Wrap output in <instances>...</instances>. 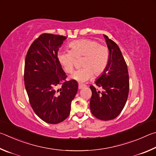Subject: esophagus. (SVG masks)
<instances>
[{
  "label": "esophagus",
  "mask_w": 156,
  "mask_h": 156,
  "mask_svg": "<svg viewBox=\"0 0 156 156\" xmlns=\"http://www.w3.org/2000/svg\"><path fill=\"white\" fill-rule=\"evenodd\" d=\"M84 87H85V85H82V84H80V85H79V89L81 90V89H82L83 88H84Z\"/></svg>",
  "instance_id": "obj_1"
}]
</instances>
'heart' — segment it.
Returning <instances> with one entry per match:
<instances>
[{
    "mask_svg": "<svg viewBox=\"0 0 156 156\" xmlns=\"http://www.w3.org/2000/svg\"><path fill=\"white\" fill-rule=\"evenodd\" d=\"M70 51H59L57 59L67 73L74 70L75 57H83L81 66L83 67L74 72L70 79L84 83L94 75H100L107 67L109 61V51L106 46L99 44L95 40L81 39L73 41L69 44Z\"/></svg>",
    "mask_w": 156,
    "mask_h": 156,
    "instance_id": "b5f03b06",
    "label": "heart"
}]
</instances>
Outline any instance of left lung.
<instances>
[{
    "instance_id": "left-lung-1",
    "label": "left lung",
    "mask_w": 156,
    "mask_h": 156,
    "mask_svg": "<svg viewBox=\"0 0 156 156\" xmlns=\"http://www.w3.org/2000/svg\"><path fill=\"white\" fill-rule=\"evenodd\" d=\"M103 36L109 50V61L104 72L95 81L103 91L90 86L92 90L90 108L98 119L110 121L119 115L126 103L129 88V74L119 46L107 35Z\"/></svg>"
}]
</instances>
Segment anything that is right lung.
Here are the masks:
<instances>
[{"label":"right lung","instance_id":"1","mask_svg":"<svg viewBox=\"0 0 156 156\" xmlns=\"http://www.w3.org/2000/svg\"><path fill=\"white\" fill-rule=\"evenodd\" d=\"M66 39L59 35H40L31 44L25 58L24 80L30 104L37 116L49 124L67 119L78 90L76 81H65L67 75L57 59Z\"/></svg>","mask_w":156,"mask_h":156}]
</instances>
